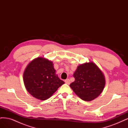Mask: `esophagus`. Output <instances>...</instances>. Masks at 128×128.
Segmentation results:
<instances>
[{"mask_svg":"<svg viewBox=\"0 0 128 128\" xmlns=\"http://www.w3.org/2000/svg\"><path fill=\"white\" fill-rule=\"evenodd\" d=\"M64 82L66 83L67 84H70V80H69V78H67V79H66V80H64Z\"/></svg>","mask_w":128,"mask_h":128,"instance_id":"obj_1","label":"esophagus"}]
</instances>
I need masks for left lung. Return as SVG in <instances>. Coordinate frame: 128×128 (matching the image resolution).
Segmentation results:
<instances>
[{
    "label": "left lung",
    "mask_w": 128,
    "mask_h": 128,
    "mask_svg": "<svg viewBox=\"0 0 128 128\" xmlns=\"http://www.w3.org/2000/svg\"><path fill=\"white\" fill-rule=\"evenodd\" d=\"M75 81L70 84L73 91L84 101H91L98 96L105 86L102 72L93 62L80 64L73 75Z\"/></svg>",
    "instance_id": "obj_1"
}]
</instances>
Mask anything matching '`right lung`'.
Listing matches in <instances>:
<instances>
[{"mask_svg":"<svg viewBox=\"0 0 128 128\" xmlns=\"http://www.w3.org/2000/svg\"><path fill=\"white\" fill-rule=\"evenodd\" d=\"M24 82L29 94L41 100L49 98L64 83L56 74L52 61L42 57L36 58L27 66Z\"/></svg>","mask_w":128,"mask_h":128,"instance_id":"1","label":"right lung"}]
</instances>
